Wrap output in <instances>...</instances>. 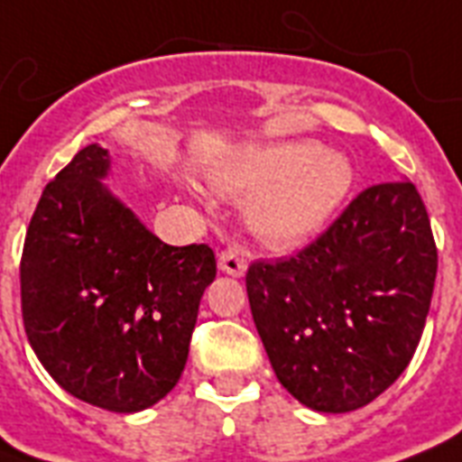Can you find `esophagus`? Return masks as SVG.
Segmentation results:
<instances>
[{
  "label": "esophagus",
  "mask_w": 462,
  "mask_h": 462,
  "mask_svg": "<svg viewBox=\"0 0 462 462\" xmlns=\"http://www.w3.org/2000/svg\"><path fill=\"white\" fill-rule=\"evenodd\" d=\"M217 266H220L223 273H230L235 275V278H239V275H245L246 271V254L242 252L239 246H227V249H223L220 256H217Z\"/></svg>",
  "instance_id": "1"
}]
</instances>
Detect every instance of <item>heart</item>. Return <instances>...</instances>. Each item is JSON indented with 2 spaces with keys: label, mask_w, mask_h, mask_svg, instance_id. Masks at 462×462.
<instances>
[{
  "label": "heart",
  "mask_w": 462,
  "mask_h": 462,
  "mask_svg": "<svg viewBox=\"0 0 462 462\" xmlns=\"http://www.w3.org/2000/svg\"><path fill=\"white\" fill-rule=\"evenodd\" d=\"M350 160L311 139L242 148L213 172L217 191L251 199L249 225L268 245L304 242L328 223L350 191Z\"/></svg>",
  "instance_id": "1"
}]
</instances>
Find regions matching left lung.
I'll use <instances>...</instances> for the list:
<instances>
[{
  "instance_id": "obj_1",
  "label": "left lung",
  "mask_w": 462,
  "mask_h": 462,
  "mask_svg": "<svg viewBox=\"0 0 462 462\" xmlns=\"http://www.w3.org/2000/svg\"><path fill=\"white\" fill-rule=\"evenodd\" d=\"M437 242L412 181L359 191L304 249L254 261L246 295L282 386L319 412H350L410 365L437 281Z\"/></svg>"
}]
</instances>
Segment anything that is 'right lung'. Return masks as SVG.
I'll return each instance as SVG.
<instances>
[{"label": "right lung", "mask_w": 462, "mask_h": 462, "mask_svg": "<svg viewBox=\"0 0 462 462\" xmlns=\"http://www.w3.org/2000/svg\"><path fill=\"white\" fill-rule=\"evenodd\" d=\"M107 167L105 148L86 146L40 196L21 256V314L64 391L139 412L184 372L216 254L160 242L103 187Z\"/></svg>", "instance_id": "right-lung-1"}]
</instances>
